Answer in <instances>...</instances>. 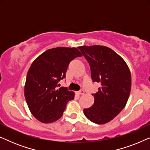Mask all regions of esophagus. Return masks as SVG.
<instances>
[{"instance_id":"34e87169","label":"esophagus","mask_w":150,"mask_h":150,"mask_svg":"<svg viewBox=\"0 0 150 150\" xmlns=\"http://www.w3.org/2000/svg\"><path fill=\"white\" fill-rule=\"evenodd\" d=\"M78 93L80 94V95H84V93H85V91H84L83 89H81V91H79L78 92Z\"/></svg>"}]
</instances>
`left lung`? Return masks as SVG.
<instances>
[{"label":"left lung","instance_id":"obj_1","mask_svg":"<svg viewBox=\"0 0 150 150\" xmlns=\"http://www.w3.org/2000/svg\"><path fill=\"white\" fill-rule=\"evenodd\" d=\"M91 69L93 82L101 84L94 96V103L84 109L88 120L97 124L109 122L128 102L131 89V74L120 55L104 46H79Z\"/></svg>","mask_w":150,"mask_h":150}]
</instances>
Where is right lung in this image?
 Masks as SVG:
<instances>
[{
  "label": "right lung",
  "instance_id": "add662e5",
  "mask_svg": "<svg viewBox=\"0 0 150 150\" xmlns=\"http://www.w3.org/2000/svg\"><path fill=\"white\" fill-rule=\"evenodd\" d=\"M82 57L76 48L57 47L45 51L30 65L24 86V96L30 112L42 123L58 120L74 93L67 87L57 89L65 77L69 63Z\"/></svg>",
  "mask_w": 150,
  "mask_h": 150
}]
</instances>
